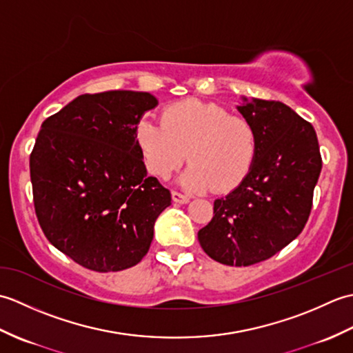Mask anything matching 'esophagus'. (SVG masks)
Segmentation results:
<instances>
[{"mask_svg":"<svg viewBox=\"0 0 353 353\" xmlns=\"http://www.w3.org/2000/svg\"><path fill=\"white\" fill-rule=\"evenodd\" d=\"M171 197H172V200L176 201V203H188L190 201V197L186 196V194H182V192H179V191H171Z\"/></svg>","mask_w":353,"mask_h":353,"instance_id":"1","label":"esophagus"}]
</instances>
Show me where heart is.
<instances>
[{
	"label": "heart",
	"mask_w": 353,
	"mask_h": 353,
	"mask_svg": "<svg viewBox=\"0 0 353 353\" xmlns=\"http://www.w3.org/2000/svg\"><path fill=\"white\" fill-rule=\"evenodd\" d=\"M134 141L150 174L168 177L188 157L183 183L192 190L230 191L244 181L256 154V130L249 119L221 104L188 99L161 112V124L142 117Z\"/></svg>",
	"instance_id": "heart-1"
}]
</instances>
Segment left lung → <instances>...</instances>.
Returning <instances> with one entry per match:
<instances>
[{
	"label": "left lung",
	"instance_id": "1",
	"mask_svg": "<svg viewBox=\"0 0 353 353\" xmlns=\"http://www.w3.org/2000/svg\"><path fill=\"white\" fill-rule=\"evenodd\" d=\"M238 110L256 130V154L238 188L214 201V216L199 230V243L220 264L247 267L301 235L321 156L314 127L287 104L244 99Z\"/></svg>",
	"mask_w": 353,
	"mask_h": 353
}]
</instances>
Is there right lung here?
Returning <instances> with one entry per match:
<instances>
[{"label":"right lung","mask_w":353,"mask_h":353,"mask_svg":"<svg viewBox=\"0 0 353 353\" xmlns=\"http://www.w3.org/2000/svg\"><path fill=\"white\" fill-rule=\"evenodd\" d=\"M148 92L83 94L42 123L30 154L37 221L57 250L108 273L137 265L170 191L147 176L134 127Z\"/></svg>","instance_id":"add662e5"}]
</instances>
